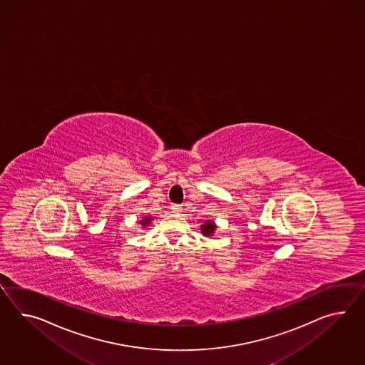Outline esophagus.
I'll return each mask as SVG.
<instances>
[{"label":"esophagus","mask_w":365,"mask_h":365,"mask_svg":"<svg viewBox=\"0 0 365 365\" xmlns=\"http://www.w3.org/2000/svg\"><path fill=\"white\" fill-rule=\"evenodd\" d=\"M170 210H171L173 212H182V211H183V205H171V207H170Z\"/></svg>","instance_id":"esophagus-1"}]
</instances>
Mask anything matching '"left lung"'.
Returning <instances> with one entry per match:
<instances>
[{"label":"left lung","instance_id":"8db88e82","mask_svg":"<svg viewBox=\"0 0 365 365\" xmlns=\"http://www.w3.org/2000/svg\"><path fill=\"white\" fill-rule=\"evenodd\" d=\"M215 224L212 222H205L203 225H202V233L205 235V236H211L215 231Z\"/></svg>","mask_w":365,"mask_h":365}]
</instances>
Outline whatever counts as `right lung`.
<instances>
[{
  "label": "right lung",
  "instance_id": "right-lung-1",
  "mask_svg": "<svg viewBox=\"0 0 365 365\" xmlns=\"http://www.w3.org/2000/svg\"><path fill=\"white\" fill-rule=\"evenodd\" d=\"M150 220L151 217H146V219H143V222H141V224H143V225H148V224L150 222Z\"/></svg>",
  "mask_w": 365,
  "mask_h": 365
}]
</instances>
